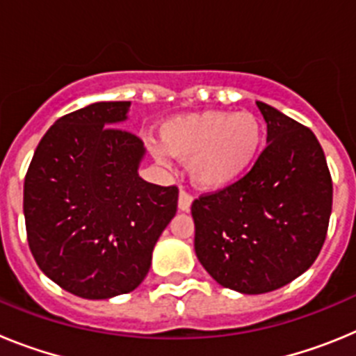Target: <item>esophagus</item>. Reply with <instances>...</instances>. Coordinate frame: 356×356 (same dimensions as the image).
I'll return each mask as SVG.
<instances>
[{"label":"esophagus","mask_w":356,"mask_h":356,"mask_svg":"<svg viewBox=\"0 0 356 356\" xmlns=\"http://www.w3.org/2000/svg\"><path fill=\"white\" fill-rule=\"evenodd\" d=\"M191 205H193V196L185 191H180V196H178V209L181 212H188L191 210Z\"/></svg>","instance_id":"obj_1"}]
</instances>
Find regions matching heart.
<instances>
[{"label": "heart", "instance_id": "heart-1", "mask_svg": "<svg viewBox=\"0 0 356 356\" xmlns=\"http://www.w3.org/2000/svg\"><path fill=\"white\" fill-rule=\"evenodd\" d=\"M162 140L163 146H153L160 163H169L171 155L191 160L194 184L205 191H221L253 168L262 149L264 128L251 112L203 110L163 122Z\"/></svg>", "mask_w": 356, "mask_h": 356}]
</instances>
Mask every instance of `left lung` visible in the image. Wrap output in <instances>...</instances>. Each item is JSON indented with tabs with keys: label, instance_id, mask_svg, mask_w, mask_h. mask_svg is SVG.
<instances>
[{
	"label": "left lung",
	"instance_id": "8db88e82",
	"mask_svg": "<svg viewBox=\"0 0 356 356\" xmlns=\"http://www.w3.org/2000/svg\"><path fill=\"white\" fill-rule=\"evenodd\" d=\"M267 147L237 184L193 203L194 250L217 284L264 294L291 284L325 244L333 187L312 130L257 102Z\"/></svg>",
	"mask_w": 356,
	"mask_h": 356
}]
</instances>
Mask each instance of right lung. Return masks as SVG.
Listing matches in <instances>:
<instances>
[{"label":"right lung","mask_w":356,"mask_h":356,"mask_svg":"<svg viewBox=\"0 0 356 356\" xmlns=\"http://www.w3.org/2000/svg\"><path fill=\"white\" fill-rule=\"evenodd\" d=\"M130 102H97L55 121L24 178L28 244L40 271L85 300L143 284L178 188L139 176L146 147L122 130Z\"/></svg>","instance_id":"1"}]
</instances>
